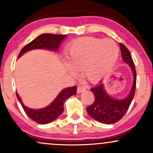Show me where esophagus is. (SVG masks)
I'll use <instances>...</instances> for the list:
<instances>
[{"instance_id":"1","label":"esophagus","mask_w":153,"mask_h":153,"mask_svg":"<svg viewBox=\"0 0 153 153\" xmlns=\"http://www.w3.org/2000/svg\"><path fill=\"white\" fill-rule=\"evenodd\" d=\"M84 90H86V87L84 86H78V89H77V92H78V93H81V92H82Z\"/></svg>"}]
</instances>
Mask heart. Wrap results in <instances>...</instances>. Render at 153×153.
Wrapping results in <instances>:
<instances>
[{
    "label": "heart",
    "mask_w": 153,
    "mask_h": 153,
    "mask_svg": "<svg viewBox=\"0 0 153 153\" xmlns=\"http://www.w3.org/2000/svg\"><path fill=\"white\" fill-rule=\"evenodd\" d=\"M119 48L111 39L86 37L75 41L67 51L68 69L72 74L82 69L87 79L95 81L115 66Z\"/></svg>",
    "instance_id": "heart-1"
}]
</instances>
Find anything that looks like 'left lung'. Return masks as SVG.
Masks as SVG:
<instances>
[{
  "mask_svg": "<svg viewBox=\"0 0 153 153\" xmlns=\"http://www.w3.org/2000/svg\"><path fill=\"white\" fill-rule=\"evenodd\" d=\"M123 61L130 66L134 77L133 84L130 92L126 98L121 100L115 99L109 96L104 89V84H99L91 88L95 95V101L86 108L88 114L95 121L105 124H112L118 122L124 117L134 98L136 86V71L131 54L123 44H120Z\"/></svg>",
  "mask_w": 153,
  "mask_h": 153,
  "instance_id": "obj_1",
  "label": "left lung"
}]
</instances>
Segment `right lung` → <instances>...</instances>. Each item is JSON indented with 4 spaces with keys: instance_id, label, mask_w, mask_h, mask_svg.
I'll use <instances>...</instances> for the list:
<instances>
[{
    "instance_id": "right-lung-1",
    "label": "right lung",
    "mask_w": 153,
    "mask_h": 153,
    "mask_svg": "<svg viewBox=\"0 0 153 153\" xmlns=\"http://www.w3.org/2000/svg\"><path fill=\"white\" fill-rule=\"evenodd\" d=\"M67 37L64 35H54L45 33L39 35L35 39L25 46L20 52L18 58L24 55L25 52L35 49H47L49 50L57 51L59 48L61 41ZM77 92L76 86L67 87L63 89L55 101L49 106L40 109H32L24 105L21 101V98L16 92V96L21 103L24 110L29 118L40 124H46L52 122L58 118L64 112V104L66 100Z\"/></svg>"
}]
</instances>
